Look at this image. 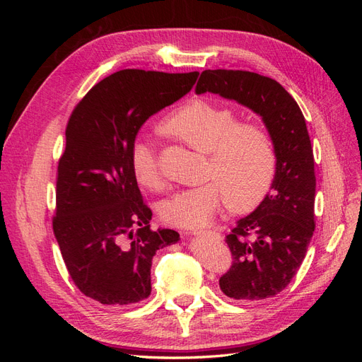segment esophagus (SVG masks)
<instances>
[{
    "mask_svg": "<svg viewBox=\"0 0 362 362\" xmlns=\"http://www.w3.org/2000/svg\"><path fill=\"white\" fill-rule=\"evenodd\" d=\"M193 234L194 235H206L213 240H222V235L216 231H199V233H193Z\"/></svg>",
    "mask_w": 362,
    "mask_h": 362,
    "instance_id": "1",
    "label": "esophagus"
}]
</instances>
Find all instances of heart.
Here are the masks:
<instances>
[{"label":"heart","instance_id":"obj_1","mask_svg":"<svg viewBox=\"0 0 362 362\" xmlns=\"http://www.w3.org/2000/svg\"><path fill=\"white\" fill-rule=\"evenodd\" d=\"M229 107L194 98L163 122V129L208 154L206 177L213 181L172 194L160 205L166 223L199 229L210 225L226 201L233 211H249L269 193L276 173V151L267 131L238 124ZM137 181L161 189L164 180L158 154L151 141L140 140L131 154Z\"/></svg>","mask_w":362,"mask_h":362}]
</instances>
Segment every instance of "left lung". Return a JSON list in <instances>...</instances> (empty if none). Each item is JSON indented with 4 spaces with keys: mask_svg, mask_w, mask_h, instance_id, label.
Segmentation results:
<instances>
[{
    "mask_svg": "<svg viewBox=\"0 0 362 362\" xmlns=\"http://www.w3.org/2000/svg\"><path fill=\"white\" fill-rule=\"evenodd\" d=\"M196 93H217L261 116L276 151L275 180L262 202L240 218L225 242L233 264L218 279L231 299H267L298 273L315 228V175L305 117L284 87L249 71L206 69Z\"/></svg>",
    "mask_w": 362,
    "mask_h": 362,
    "instance_id": "1",
    "label": "left lung"
}]
</instances>
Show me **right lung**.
<instances>
[{"instance_id": "add662e5", "label": "right lung", "mask_w": 362, "mask_h": 362, "mask_svg": "<svg viewBox=\"0 0 362 362\" xmlns=\"http://www.w3.org/2000/svg\"><path fill=\"white\" fill-rule=\"evenodd\" d=\"M199 72L124 69L95 84L76 104L59 160L54 235L78 290L103 305L151 294L156 252L177 243L173 229H151L131 168L146 120L189 93Z\"/></svg>"}]
</instances>
